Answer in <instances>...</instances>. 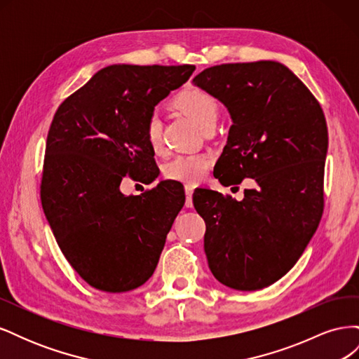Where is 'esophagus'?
I'll use <instances>...</instances> for the list:
<instances>
[{
    "label": "esophagus",
    "mask_w": 359,
    "mask_h": 359,
    "mask_svg": "<svg viewBox=\"0 0 359 359\" xmlns=\"http://www.w3.org/2000/svg\"><path fill=\"white\" fill-rule=\"evenodd\" d=\"M193 191H194V189L191 187V186H186V206L187 208H191L193 206V202H191V196H193Z\"/></svg>",
    "instance_id": "obj_1"
}]
</instances>
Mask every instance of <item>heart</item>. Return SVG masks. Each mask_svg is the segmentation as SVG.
<instances>
[{
    "label": "heart",
    "instance_id": "b5f03b06",
    "mask_svg": "<svg viewBox=\"0 0 359 359\" xmlns=\"http://www.w3.org/2000/svg\"><path fill=\"white\" fill-rule=\"evenodd\" d=\"M173 106L187 115L194 123L206 128L212 126L219 114V103L214 97L201 88H187L181 91ZM145 139L153 149L161 147V123L157 115H151L145 124ZM211 165V158L206 154H180L169 160L165 166V175L181 182H198Z\"/></svg>",
    "mask_w": 359,
    "mask_h": 359
}]
</instances>
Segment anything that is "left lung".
Returning <instances> with one entry per match:
<instances>
[{
  "label": "left lung",
  "mask_w": 359,
  "mask_h": 359,
  "mask_svg": "<svg viewBox=\"0 0 359 359\" xmlns=\"http://www.w3.org/2000/svg\"><path fill=\"white\" fill-rule=\"evenodd\" d=\"M193 83L220 100L232 126L214 175L223 186L253 178L238 202L199 189L203 248L212 276L227 287L259 290L297 264L323 212L328 128L319 102L277 61L222 64Z\"/></svg>",
  "instance_id": "obj_1"
}]
</instances>
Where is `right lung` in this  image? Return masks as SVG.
Instances as JSON below:
<instances>
[{
  "instance_id": "obj_1",
  "label": "right lung",
  "mask_w": 359,
  "mask_h": 359,
  "mask_svg": "<svg viewBox=\"0 0 359 359\" xmlns=\"http://www.w3.org/2000/svg\"><path fill=\"white\" fill-rule=\"evenodd\" d=\"M194 66L114 64L64 100L46 140L41 206L69 264L90 286L127 292L153 276L184 190L161 181L140 196L119 190L126 175L154 166L145 124Z\"/></svg>"
}]
</instances>
